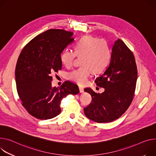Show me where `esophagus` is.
<instances>
[{"mask_svg":"<svg viewBox=\"0 0 156 156\" xmlns=\"http://www.w3.org/2000/svg\"><path fill=\"white\" fill-rule=\"evenodd\" d=\"M79 90H80V93H83L84 92V88L81 87H79Z\"/></svg>","mask_w":156,"mask_h":156,"instance_id":"34e87169","label":"esophagus"}]
</instances>
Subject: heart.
<instances>
[{
  "label": "heart",
  "instance_id": "obj_1",
  "mask_svg": "<svg viewBox=\"0 0 156 156\" xmlns=\"http://www.w3.org/2000/svg\"><path fill=\"white\" fill-rule=\"evenodd\" d=\"M75 51L65 50L60 56V60L66 67L72 66L76 56L81 57V66L74 69L69 75L70 80L84 85L94 72L100 74L108 66L111 50L108 41L86 35L81 37L74 45Z\"/></svg>",
  "mask_w": 156,
  "mask_h": 156
}]
</instances>
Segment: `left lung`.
Segmentation results:
<instances>
[{"mask_svg":"<svg viewBox=\"0 0 156 156\" xmlns=\"http://www.w3.org/2000/svg\"><path fill=\"white\" fill-rule=\"evenodd\" d=\"M137 77L134 55L119 38L113 44L109 66L94 81L105 91L100 94L90 88L84 89L92 96L91 103L84 108L86 116L99 123L111 122L121 117L133 101Z\"/></svg>","mask_w":156,"mask_h":156,"instance_id":"8db88e82","label":"left lung"}]
</instances>
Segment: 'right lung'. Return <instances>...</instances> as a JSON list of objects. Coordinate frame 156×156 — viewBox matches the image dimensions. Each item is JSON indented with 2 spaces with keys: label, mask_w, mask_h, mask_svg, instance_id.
<instances>
[{
  "label": "right lung",
  "mask_w": 156,
  "mask_h": 156,
  "mask_svg": "<svg viewBox=\"0 0 156 156\" xmlns=\"http://www.w3.org/2000/svg\"><path fill=\"white\" fill-rule=\"evenodd\" d=\"M73 34L50 29L39 34L21 51L16 68L17 93L22 106L39 119L55 118L61 112L62 99L80 91L76 84L65 81L60 88L51 87V75L62 68L63 50L74 40Z\"/></svg>",
  "instance_id": "right-lung-1"
}]
</instances>
